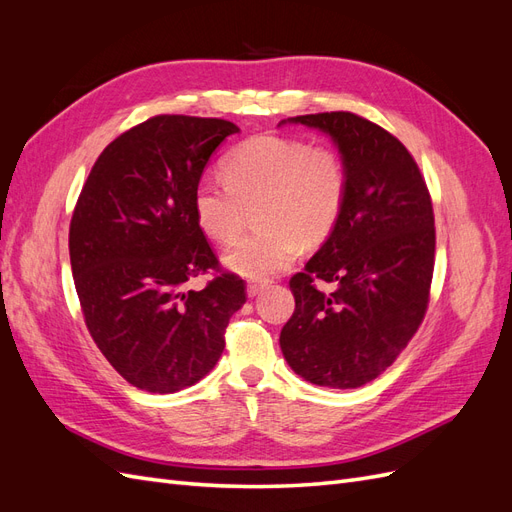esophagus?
Segmentation results:
<instances>
[{"label": "esophagus", "mask_w": 512, "mask_h": 512, "mask_svg": "<svg viewBox=\"0 0 512 512\" xmlns=\"http://www.w3.org/2000/svg\"><path fill=\"white\" fill-rule=\"evenodd\" d=\"M267 286H269L267 280H250L247 282V294H250V297H256V294H260Z\"/></svg>", "instance_id": "1"}]
</instances>
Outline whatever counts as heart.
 Here are the masks:
<instances>
[{"instance_id": "obj_1", "label": "heart", "mask_w": 512, "mask_h": 512, "mask_svg": "<svg viewBox=\"0 0 512 512\" xmlns=\"http://www.w3.org/2000/svg\"><path fill=\"white\" fill-rule=\"evenodd\" d=\"M224 177L203 175L192 192L198 228L222 245L235 241L247 209L260 226L224 256L245 277H269L288 269L301 243L318 245L342 218L350 173L342 151L303 138L260 134L226 153Z\"/></svg>"}]
</instances>
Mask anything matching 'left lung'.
I'll use <instances>...</instances> for the list:
<instances>
[{"instance_id": "1", "label": "left lung", "mask_w": 512, "mask_h": 512, "mask_svg": "<svg viewBox=\"0 0 512 512\" xmlns=\"http://www.w3.org/2000/svg\"><path fill=\"white\" fill-rule=\"evenodd\" d=\"M288 121L333 138L350 190L331 237L290 277L294 314L280 346L307 382L356 389L395 363L425 318L436 254L431 196L410 151L369 119L335 111ZM318 281L336 290L320 291Z\"/></svg>"}]
</instances>
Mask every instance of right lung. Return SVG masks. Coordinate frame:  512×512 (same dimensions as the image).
<instances>
[{
  "label": "right lung",
  "instance_id": "add662e5",
  "mask_svg": "<svg viewBox=\"0 0 512 512\" xmlns=\"http://www.w3.org/2000/svg\"><path fill=\"white\" fill-rule=\"evenodd\" d=\"M235 132L215 117H151L100 153L76 200L70 265L85 324L106 361L141 391L177 393L205 378L247 299L192 211L211 153ZM209 270L216 277L203 291L184 288Z\"/></svg>",
  "mask_w": 512,
  "mask_h": 512
}]
</instances>
